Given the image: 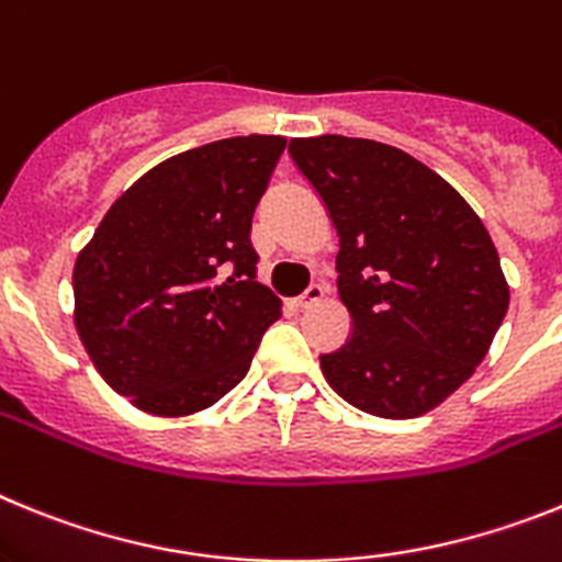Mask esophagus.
Here are the masks:
<instances>
[{"mask_svg": "<svg viewBox=\"0 0 562 562\" xmlns=\"http://www.w3.org/2000/svg\"><path fill=\"white\" fill-rule=\"evenodd\" d=\"M322 296H325V288H322V285H311L308 291H305V294L296 296L294 305H296V308H311V305H316V302H319Z\"/></svg>", "mask_w": 562, "mask_h": 562, "instance_id": "1", "label": "esophagus"}]
</instances>
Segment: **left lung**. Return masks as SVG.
I'll use <instances>...</instances> for the list:
<instances>
[{"label": "left lung", "mask_w": 562, "mask_h": 562, "mask_svg": "<svg viewBox=\"0 0 562 562\" xmlns=\"http://www.w3.org/2000/svg\"><path fill=\"white\" fill-rule=\"evenodd\" d=\"M339 234V296L353 334L322 373L353 407L416 418L452 396L495 339L509 285L481 217L429 166L345 135L291 138Z\"/></svg>", "instance_id": "8db88e82"}]
</instances>
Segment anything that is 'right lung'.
Returning a JSON list of instances; mask_svg holds the SVG:
<instances>
[{"label": "right lung", "mask_w": 562, "mask_h": 562, "mask_svg": "<svg viewBox=\"0 0 562 562\" xmlns=\"http://www.w3.org/2000/svg\"><path fill=\"white\" fill-rule=\"evenodd\" d=\"M282 149L280 135H246L164 160L78 254V336L144 413L178 418L221 402L280 319V300L257 282L251 217Z\"/></svg>", "instance_id": "add662e5"}]
</instances>
